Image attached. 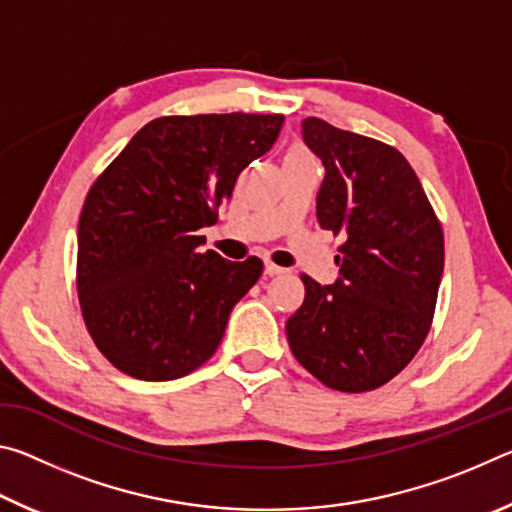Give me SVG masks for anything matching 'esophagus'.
Segmentation results:
<instances>
[{"instance_id":"obj_1","label":"esophagus","mask_w":512,"mask_h":512,"mask_svg":"<svg viewBox=\"0 0 512 512\" xmlns=\"http://www.w3.org/2000/svg\"><path fill=\"white\" fill-rule=\"evenodd\" d=\"M264 273L273 277V275H282V273H287V268L277 266V264H273V262H264Z\"/></svg>"}]
</instances>
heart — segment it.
I'll use <instances>...</instances> for the list:
<instances>
[{
  "label": "heart",
  "instance_id": "heart-1",
  "mask_svg": "<svg viewBox=\"0 0 512 512\" xmlns=\"http://www.w3.org/2000/svg\"><path fill=\"white\" fill-rule=\"evenodd\" d=\"M289 155H307V153L302 151V149H291V151L287 153V158H289Z\"/></svg>",
  "mask_w": 512,
  "mask_h": 512
}]
</instances>
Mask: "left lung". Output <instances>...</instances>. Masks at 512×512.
<instances>
[{
	"label": "left lung",
	"mask_w": 512,
	"mask_h": 512,
	"mask_svg": "<svg viewBox=\"0 0 512 512\" xmlns=\"http://www.w3.org/2000/svg\"><path fill=\"white\" fill-rule=\"evenodd\" d=\"M302 140L325 167L316 196L323 230L343 237L339 277L309 275L287 320L293 357L325 386L372 391L393 379L429 334L445 264L443 228L418 176L393 146L318 117Z\"/></svg>",
	"instance_id": "1"
}]
</instances>
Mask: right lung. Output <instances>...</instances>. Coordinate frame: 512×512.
<instances>
[{"label": "right lung", "instance_id": "1", "mask_svg": "<svg viewBox=\"0 0 512 512\" xmlns=\"http://www.w3.org/2000/svg\"><path fill=\"white\" fill-rule=\"evenodd\" d=\"M282 115L160 117L137 131L85 198L81 311L112 366L142 381L187 375L212 357L262 259L228 262L196 232L237 176L271 151Z\"/></svg>", "mask_w": 512, "mask_h": 512}]
</instances>
